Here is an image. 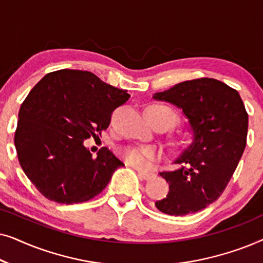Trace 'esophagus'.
I'll return each mask as SVG.
<instances>
[{"label": "esophagus", "mask_w": 263, "mask_h": 263, "mask_svg": "<svg viewBox=\"0 0 263 263\" xmlns=\"http://www.w3.org/2000/svg\"><path fill=\"white\" fill-rule=\"evenodd\" d=\"M138 175L142 179H146V181H148V179L153 178L154 176H156L154 174H152V172H147V171H142V170H138Z\"/></svg>", "instance_id": "34e87169"}]
</instances>
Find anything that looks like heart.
Wrapping results in <instances>:
<instances>
[{
    "mask_svg": "<svg viewBox=\"0 0 263 263\" xmlns=\"http://www.w3.org/2000/svg\"><path fill=\"white\" fill-rule=\"evenodd\" d=\"M154 111H157L158 114L163 115L166 118L168 124H172L176 120L175 112L170 107L166 105H151L148 106ZM159 152L153 147H127L122 151V157L125 160V163L132 165V166L143 168L148 166L151 159L158 157Z\"/></svg>",
    "mask_w": 263,
    "mask_h": 263,
    "instance_id": "heart-1",
    "label": "heart"
}]
</instances>
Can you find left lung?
<instances>
[{
    "label": "left lung",
    "instance_id": "1",
    "mask_svg": "<svg viewBox=\"0 0 263 263\" xmlns=\"http://www.w3.org/2000/svg\"><path fill=\"white\" fill-rule=\"evenodd\" d=\"M153 99L181 109L193 135L174 160L178 167L159 174L170 189L156 206L170 215L195 213L221 195L246 148L248 114L243 100L236 89L210 78L181 82L154 93Z\"/></svg>",
    "mask_w": 263,
    "mask_h": 263
}]
</instances>
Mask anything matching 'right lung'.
Masks as SVG:
<instances>
[{"label": "right lung", "mask_w": 263, "mask_h": 263, "mask_svg": "<svg viewBox=\"0 0 263 263\" xmlns=\"http://www.w3.org/2000/svg\"><path fill=\"white\" fill-rule=\"evenodd\" d=\"M129 97L87 70L52 71L32 88L14 143L25 175L46 199L79 203L105 189L124 164L106 147L93 158L84 141L102 134Z\"/></svg>", "instance_id": "right-lung-1"}]
</instances>
